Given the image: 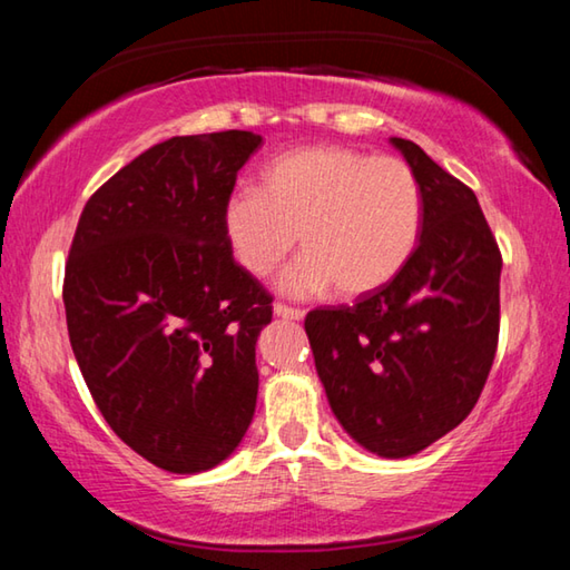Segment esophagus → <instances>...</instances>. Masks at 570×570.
Returning <instances> with one entry per match:
<instances>
[{
  "instance_id": "34e87169",
  "label": "esophagus",
  "mask_w": 570,
  "mask_h": 570,
  "mask_svg": "<svg viewBox=\"0 0 570 570\" xmlns=\"http://www.w3.org/2000/svg\"><path fill=\"white\" fill-rule=\"evenodd\" d=\"M274 314L282 316V320H294V322H302L306 316L304 308H292L286 304H274Z\"/></svg>"
}]
</instances>
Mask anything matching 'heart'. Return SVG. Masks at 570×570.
<instances>
[{
  "label": "heart",
  "instance_id": "1",
  "mask_svg": "<svg viewBox=\"0 0 570 570\" xmlns=\"http://www.w3.org/2000/svg\"><path fill=\"white\" fill-rule=\"evenodd\" d=\"M422 228V193L407 163L350 148H306L274 160L256 190L224 208V236L236 264L272 276L296 248L304 258L284 276L286 294L380 292L400 276Z\"/></svg>",
  "mask_w": 570,
  "mask_h": 570
}]
</instances>
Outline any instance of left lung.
<instances>
[{
  "label": "left lung",
  "instance_id": "8db88e82",
  "mask_svg": "<svg viewBox=\"0 0 570 570\" xmlns=\"http://www.w3.org/2000/svg\"><path fill=\"white\" fill-rule=\"evenodd\" d=\"M422 193L407 266L354 306L306 314L304 330L342 428L380 458H410L475 407L500 332V258L480 204L417 142L390 138Z\"/></svg>",
  "mask_w": 570,
  "mask_h": 570
}]
</instances>
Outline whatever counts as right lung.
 <instances>
[{"label":"right lung","instance_id":"obj_1","mask_svg":"<svg viewBox=\"0 0 570 570\" xmlns=\"http://www.w3.org/2000/svg\"><path fill=\"white\" fill-rule=\"evenodd\" d=\"M262 135H180L92 193L65 266L75 360L115 435L178 475L224 462L256 410L272 294L226 244L224 208Z\"/></svg>","mask_w":570,"mask_h":570}]
</instances>
